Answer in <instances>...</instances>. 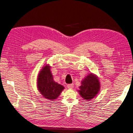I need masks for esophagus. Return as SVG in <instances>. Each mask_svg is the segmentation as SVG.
I'll return each mask as SVG.
<instances>
[{
  "label": "esophagus",
  "mask_w": 133,
  "mask_h": 133,
  "mask_svg": "<svg viewBox=\"0 0 133 133\" xmlns=\"http://www.w3.org/2000/svg\"><path fill=\"white\" fill-rule=\"evenodd\" d=\"M67 87L69 88V89H72L74 87V84H68L67 85Z\"/></svg>",
  "instance_id": "1"
}]
</instances>
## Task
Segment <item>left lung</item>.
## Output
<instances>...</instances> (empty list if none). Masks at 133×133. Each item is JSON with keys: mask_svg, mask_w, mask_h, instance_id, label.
I'll return each mask as SVG.
<instances>
[{"mask_svg": "<svg viewBox=\"0 0 133 133\" xmlns=\"http://www.w3.org/2000/svg\"><path fill=\"white\" fill-rule=\"evenodd\" d=\"M100 88V84L98 76L90 73L82 81L78 92L84 99L90 100L97 95Z\"/></svg>", "mask_w": 133, "mask_h": 133, "instance_id": "8db88e82", "label": "left lung"}]
</instances>
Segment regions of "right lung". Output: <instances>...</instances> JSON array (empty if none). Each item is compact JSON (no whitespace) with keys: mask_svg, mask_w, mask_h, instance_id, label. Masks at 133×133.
<instances>
[{"mask_svg":"<svg viewBox=\"0 0 133 133\" xmlns=\"http://www.w3.org/2000/svg\"><path fill=\"white\" fill-rule=\"evenodd\" d=\"M38 89L43 97L50 100L57 99L64 87L54 82L53 75L50 71V66H44L38 76Z\"/></svg>","mask_w":133,"mask_h":133,"instance_id":"add662e5","label":"right lung"}]
</instances>
